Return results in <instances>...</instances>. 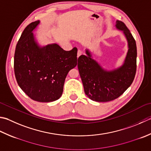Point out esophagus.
<instances>
[{
	"label": "esophagus",
	"instance_id": "34e87169",
	"mask_svg": "<svg viewBox=\"0 0 151 151\" xmlns=\"http://www.w3.org/2000/svg\"><path fill=\"white\" fill-rule=\"evenodd\" d=\"M81 55H82V52L80 50H78V52H77V58L80 57V56H81Z\"/></svg>",
	"mask_w": 151,
	"mask_h": 151
}]
</instances>
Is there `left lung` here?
<instances>
[{
  "label": "left lung",
  "mask_w": 151,
  "mask_h": 151,
  "mask_svg": "<svg viewBox=\"0 0 151 151\" xmlns=\"http://www.w3.org/2000/svg\"><path fill=\"white\" fill-rule=\"evenodd\" d=\"M115 27L122 31L128 43L123 63L114 69H105L93 58L88 48L78 58V69L84 92L90 99L107 102L116 99L130 86L136 72L137 47L130 31L123 22L116 20Z\"/></svg>",
  "instance_id": "obj_1"
}]
</instances>
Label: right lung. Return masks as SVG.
I'll return each mask as SVG.
<instances>
[{
    "mask_svg": "<svg viewBox=\"0 0 151 151\" xmlns=\"http://www.w3.org/2000/svg\"><path fill=\"white\" fill-rule=\"evenodd\" d=\"M39 23H30L21 35L14 73L19 86L31 99L52 102L60 98L68 73L77 65V48L65 51L55 43L40 45L33 33Z\"/></svg>",
    "mask_w": 151,
    "mask_h": 151,
    "instance_id": "right-lung-1",
    "label": "right lung"
}]
</instances>
